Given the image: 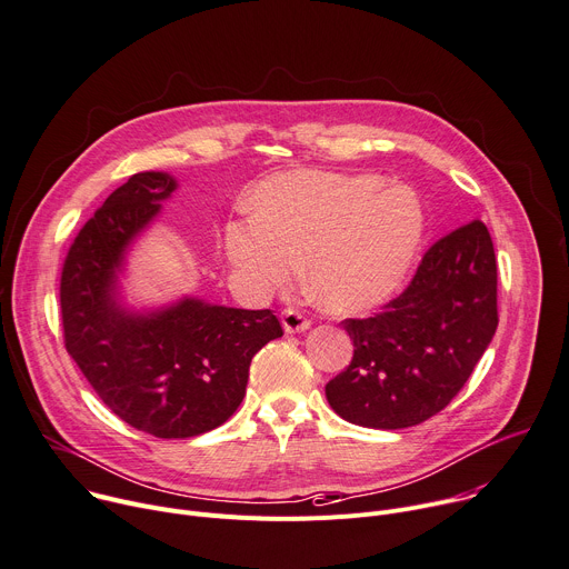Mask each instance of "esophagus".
Here are the masks:
<instances>
[{"mask_svg":"<svg viewBox=\"0 0 569 569\" xmlns=\"http://www.w3.org/2000/svg\"><path fill=\"white\" fill-rule=\"evenodd\" d=\"M281 325H283L286 333H301L311 327V320H308L301 311H295V308H286V311L281 313Z\"/></svg>","mask_w":569,"mask_h":569,"instance_id":"34e87169","label":"esophagus"}]
</instances>
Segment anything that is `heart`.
<instances>
[{
	"mask_svg": "<svg viewBox=\"0 0 569 569\" xmlns=\"http://www.w3.org/2000/svg\"><path fill=\"white\" fill-rule=\"evenodd\" d=\"M249 209L251 220H231L220 233L231 268L258 288H274L295 277L306 256V288L333 313L388 301L427 233L418 192L379 174L281 172L251 190Z\"/></svg>",
	"mask_w": 569,
	"mask_h": 569,
	"instance_id": "b5f03b06",
	"label": "heart"
}]
</instances>
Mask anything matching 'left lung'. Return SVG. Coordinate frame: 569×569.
I'll use <instances>...</instances> for the list:
<instances>
[{"label":"left lung","mask_w":569,"mask_h":569,"mask_svg":"<svg viewBox=\"0 0 569 569\" xmlns=\"http://www.w3.org/2000/svg\"><path fill=\"white\" fill-rule=\"evenodd\" d=\"M497 322L495 247L488 227L475 220L429 247L383 313L342 322L353 358L327 383V399L358 427H416L470 379Z\"/></svg>","instance_id":"obj_1"}]
</instances>
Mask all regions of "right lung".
Instances as JSON below:
<instances>
[{
  "label": "right lung",
  "mask_w": 569,
  "mask_h": 569,
  "mask_svg": "<svg viewBox=\"0 0 569 569\" xmlns=\"http://www.w3.org/2000/svg\"><path fill=\"white\" fill-rule=\"evenodd\" d=\"M177 190L168 172H138L74 238L61 272L66 349L120 420L157 438H192L240 406L251 358L281 338L277 316L183 297L157 311L120 301L131 242Z\"/></svg>",
  "instance_id": "1"
}]
</instances>
